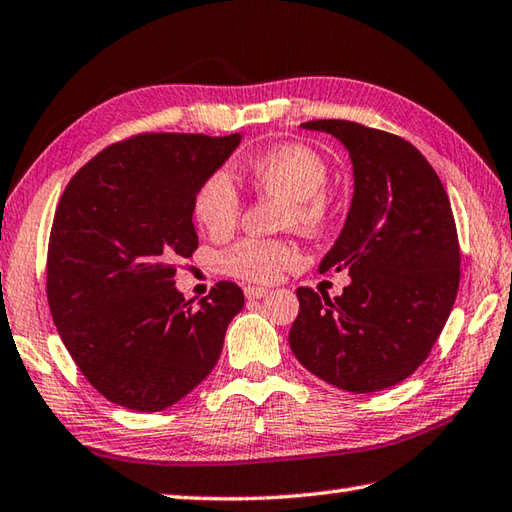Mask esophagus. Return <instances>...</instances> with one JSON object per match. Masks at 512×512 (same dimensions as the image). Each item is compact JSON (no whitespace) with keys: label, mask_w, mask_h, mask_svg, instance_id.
Here are the masks:
<instances>
[{"label":"esophagus","mask_w":512,"mask_h":512,"mask_svg":"<svg viewBox=\"0 0 512 512\" xmlns=\"http://www.w3.org/2000/svg\"><path fill=\"white\" fill-rule=\"evenodd\" d=\"M244 295L246 299H262L268 295V288H262V286H246L244 288Z\"/></svg>","instance_id":"1"}]
</instances>
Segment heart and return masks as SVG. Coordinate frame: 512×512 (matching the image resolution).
I'll list each match as a JSON object with an SVG mask.
<instances>
[{
  "instance_id": "1",
  "label": "heart",
  "mask_w": 512,
  "mask_h": 512,
  "mask_svg": "<svg viewBox=\"0 0 512 512\" xmlns=\"http://www.w3.org/2000/svg\"><path fill=\"white\" fill-rule=\"evenodd\" d=\"M248 177L257 190L288 202L286 222L304 230L324 228L335 215L337 199L326 186L328 164L315 148L297 142L277 144L250 159ZM193 213L213 237H226L242 215V199L228 170L210 173L193 199ZM228 275L244 282L270 284L284 270L302 264V253L286 239L246 237L230 246L222 257Z\"/></svg>"
}]
</instances>
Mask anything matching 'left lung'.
Instances as JSON below:
<instances>
[{
	"mask_svg": "<svg viewBox=\"0 0 512 512\" xmlns=\"http://www.w3.org/2000/svg\"><path fill=\"white\" fill-rule=\"evenodd\" d=\"M302 128L337 137L353 162L346 224L319 264V273L346 268L350 284L335 299L297 288L290 350L324 382L375 393L426 362L453 310L462 262L453 208L406 139L346 119Z\"/></svg>",
	"mask_w": 512,
	"mask_h": 512,
	"instance_id": "8db88e82",
	"label": "left lung"
}]
</instances>
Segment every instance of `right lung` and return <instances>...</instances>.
<instances>
[{
    "instance_id": "obj_1",
    "label": "right lung",
    "mask_w": 512,
    "mask_h": 512,
    "mask_svg": "<svg viewBox=\"0 0 512 512\" xmlns=\"http://www.w3.org/2000/svg\"><path fill=\"white\" fill-rule=\"evenodd\" d=\"M239 142V133L135 135L79 168L59 199L46 264L50 315L108 402L157 413L202 384L222 355L242 288L219 282L195 306L175 273L199 244L197 188Z\"/></svg>"
}]
</instances>
